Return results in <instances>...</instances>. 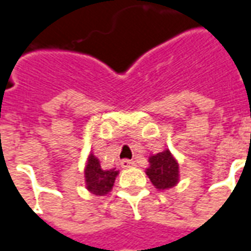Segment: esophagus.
<instances>
[{"label": "esophagus", "instance_id": "obj_1", "mask_svg": "<svg viewBox=\"0 0 251 251\" xmlns=\"http://www.w3.org/2000/svg\"><path fill=\"white\" fill-rule=\"evenodd\" d=\"M121 166L124 169L133 168V166H134V161H131V159H122V161H121Z\"/></svg>", "mask_w": 251, "mask_h": 251}]
</instances>
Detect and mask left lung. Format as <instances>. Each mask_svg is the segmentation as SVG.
Masks as SVG:
<instances>
[{
  "label": "left lung",
  "instance_id": "8db88e82",
  "mask_svg": "<svg viewBox=\"0 0 251 251\" xmlns=\"http://www.w3.org/2000/svg\"><path fill=\"white\" fill-rule=\"evenodd\" d=\"M150 166L146 174L158 190H165L176 186L178 182V162L169 150L151 155L149 158Z\"/></svg>",
  "mask_w": 251,
  "mask_h": 251
}]
</instances>
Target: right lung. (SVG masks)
Listing matches in <instances>:
<instances>
[{"mask_svg": "<svg viewBox=\"0 0 251 251\" xmlns=\"http://www.w3.org/2000/svg\"><path fill=\"white\" fill-rule=\"evenodd\" d=\"M117 176H118V170L116 169L103 170L100 161L93 154L89 155L86 169H85V182L89 192L96 196H105L111 190Z\"/></svg>", "mask_w": 251, "mask_h": 251, "instance_id": "right-lung-1", "label": "right lung"}]
</instances>
